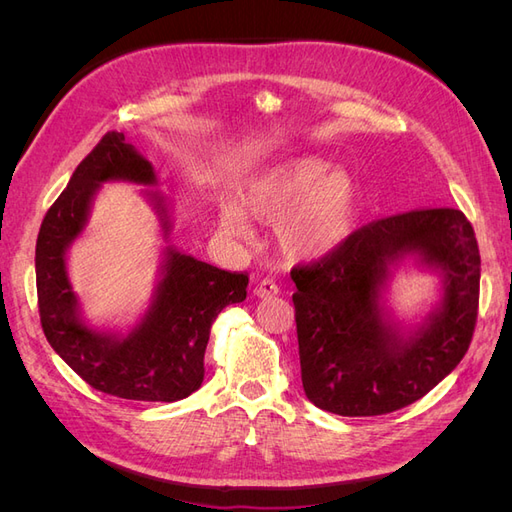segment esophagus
I'll return each instance as SVG.
<instances>
[{"label": "esophagus", "instance_id": "1", "mask_svg": "<svg viewBox=\"0 0 512 512\" xmlns=\"http://www.w3.org/2000/svg\"><path fill=\"white\" fill-rule=\"evenodd\" d=\"M280 292V288H277V284L273 280H262L254 286V297L258 299H269V297H275V294Z\"/></svg>", "mask_w": 512, "mask_h": 512}]
</instances>
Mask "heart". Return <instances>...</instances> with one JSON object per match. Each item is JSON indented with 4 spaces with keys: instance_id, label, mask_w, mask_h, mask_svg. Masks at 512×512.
<instances>
[{
    "instance_id": "heart-1",
    "label": "heart",
    "mask_w": 512,
    "mask_h": 512,
    "mask_svg": "<svg viewBox=\"0 0 512 512\" xmlns=\"http://www.w3.org/2000/svg\"><path fill=\"white\" fill-rule=\"evenodd\" d=\"M241 203L254 218L277 222L282 247L297 258L337 252L354 235L361 213L354 183L318 156H299L262 170L243 185ZM218 215L230 237L254 243L252 222L239 205L222 203Z\"/></svg>"
}]
</instances>
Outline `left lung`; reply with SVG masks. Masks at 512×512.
<instances>
[{
    "instance_id": "left-lung-1",
    "label": "left lung",
    "mask_w": 512,
    "mask_h": 512,
    "mask_svg": "<svg viewBox=\"0 0 512 512\" xmlns=\"http://www.w3.org/2000/svg\"><path fill=\"white\" fill-rule=\"evenodd\" d=\"M406 259L441 280L427 315L401 321L388 303ZM307 399L339 416L414 404L459 365L472 342L480 254L459 209H421L369 224L312 267L292 269Z\"/></svg>"
}]
</instances>
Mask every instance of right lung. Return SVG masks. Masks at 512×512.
<instances>
[{"label":"right lung","instance_id":"add662e5","mask_svg":"<svg viewBox=\"0 0 512 512\" xmlns=\"http://www.w3.org/2000/svg\"><path fill=\"white\" fill-rule=\"evenodd\" d=\"M104 182L145 187L161 222L157 284L146 314L128 330L91 325L67 273L69 247L86 229ZM158 183L156 168L126 136L106 134L44 215L36 243L38 307L49 344L94 389L136 401H179L200 389L211 324L247 294L245 273L222 271L170 243L173 203L153 190Z\"/></svg>","mask_w":512,"mask_h":512}]
</instances>
